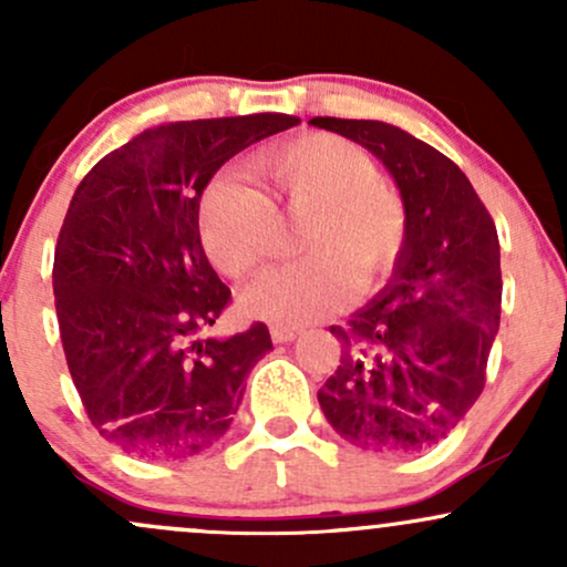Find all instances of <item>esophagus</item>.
<instances>
[{"instance_id": "1", "label": "esophagus", "mask_w": 567, "mask_h": 567, "mask_svg": "<svg viewBox=\"0 0 567 567\" xmlns=\"http://www.w3.org/2000/svg\"><path fill=\"white\" fill-rule=\"evenodd\" d=\"M269 333H271V341H275V343H288L298 336V330L296 328H282V324H271Z\"/></svg>"}]
</instances>
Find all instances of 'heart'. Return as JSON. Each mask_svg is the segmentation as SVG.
I'll list each match as a JSON object with an SVG mask.
<instances>
[{
	"instance_id": "b5f03b06",
	"label": "heart",
	"mask_w": 567,
	"mask_h": 567,
	"mask_svg": "<svg viewBox=\"0 0 567 567\" xmlns=\"http://www.w3.org/2000/svg\"><path fill=\"white\" fill-rule=\"evenodd\" d=\"M250 171L261 192L216 178L199 197L202 247L224 275H256L271 256L279 218L306 220L296 239L301 258L247 288V315L298 328L392 277L408 243V205L379 178L365 148L338 135H301L256 154Z\"/></svg>"
}]
</instances>
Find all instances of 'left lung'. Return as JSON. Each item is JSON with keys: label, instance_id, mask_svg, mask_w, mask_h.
<instances>
[{"label": "left lung", "instance_id": "left-lung-1", "mask_svg": "<svg viewBox=\"0 0 567 567\" xmlns=\"http://www.w3.org/2000/svg\"><path fill=\"white\" fill-rule=\"evenodd\" d=\"M373 152L408 205L392 282L347 328L317 394L328 424L373 453H421L461 424L485 389L501 320V252L491 213L461 167L405 130L315 116Z\"/></svg>", "mask_w": 567, "mask_h": 567}]
</instances>
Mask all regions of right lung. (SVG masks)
Masks as SVG:
<instances>
[{"instance_id": "right-lung-1", "label": "right lung", "mask_w": 567, "mask_h": 567, "mask_svg": "<svg viewBox=\"0 0 567 567\" xmlns=\"http://www.w3.org/2000/svg\"><path fill=\"white\" fill-rule=\"evenodd\" d=\"M298 122H167L114 148L76 186L55 245V311L84 413L120 451L186 458L229 429L271 338L264 322L207 336L231 290L202 250L199 197L234 154Z\"/></svg>"}]
</instances>
